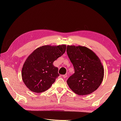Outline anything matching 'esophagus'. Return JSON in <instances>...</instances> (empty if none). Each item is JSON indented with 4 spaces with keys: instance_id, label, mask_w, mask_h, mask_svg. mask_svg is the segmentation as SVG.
I'll list each match as a JSON object with an SVG mask.
<instances>
[{
    "instance_id": "1",
    "label": "esophagus",
    "mask_w": 121,
    "mask_h": 121,
    "mask_svg": "<svg viewBox=\"0 0 121 121\" xmlns=\"http://www.w3.org/2000/svg\"><path fill=\"white\" fill-rule=\"evenodd\" d=\"M67 76H67V74H65V75H63V76H62V77H63V78H67Z\"/></svg>"
}]
</instances>
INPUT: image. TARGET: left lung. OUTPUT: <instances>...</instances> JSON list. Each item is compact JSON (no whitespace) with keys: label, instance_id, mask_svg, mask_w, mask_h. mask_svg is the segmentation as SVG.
<instances>
[{"label":"left lung","instance_id":"1","mask_svg":"<svg viewBox=\"0 0 121 121\" xmlns=\"http://www.w3.org/2000/svg\"><path fill=\"white\" fill-rule=\"evenodd\" d=\"M67 53L75 70L67 81L69 87L78 95L93 92L101 85L104 76L99 57L89 48L82 46L68 45Z\"/></svg>","mask_w":121,"mask_h":121}]
</instances>
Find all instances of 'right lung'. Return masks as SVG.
<instances>
[{"instance_id": "1", "label": "right lung", "mask_w": 121, "mask_h": 121, "mask_svg": "<svg viewBox=\"0 0 121 121\" xmlns=\"http://www.w3.org/2000/svg\"><path fill=\"white\" fill-rule=\"evenodd\" d=\"M65 45H44L36 48L26 59L22 69V78L30 91L41 93L50 88L58 77V67L53 62L64 54Z\"/></svg>"}]
</instances>
